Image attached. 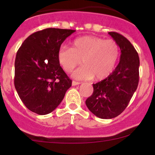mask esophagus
<instances>
[{
  "label": "esophagus",
  "instance_id": "esophagus-1",
  "mask_svg": "<svg viewBox=\"0 0 155 155\" xmlns=\"http://www.w3.org/2000/svg\"><path fill=\"white\" fill-rule=\"evenodd\" d=\"M80 82H78V81H72V85L73 86H76V85H78V84H80Z\"/></svg>",
  "mask_w": 155,
  "mask_h": 155
}]
</instances>
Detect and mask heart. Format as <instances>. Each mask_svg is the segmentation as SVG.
Returning <instances> with one entry per match:
<instances>
[{"mask_svg":"<svg viewBox=\"0 0 155 155\" xmlns=\"http://www.w3.org/2000/svg\"><path fill=\"white\" fill-rule=\"evenodd\" d=\"M120 48L116 41L93 35L75 39L72 47L62 46L58 50V61L65 71L71 72L82 60L84 66L73 74L76 79L96 80L107 78L117 66Z\"/></svg>","mask_w":155,"mask_h":155,"instance_id":"b5f03b06","label":"heart"}]
</instances>
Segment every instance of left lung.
<instances>
[{"label":"left lung","mask_w":155,"mask_h":155,"mask_svg":"<svg viewBox=\"0 0 155 155\" xmlns=\"http://www.w3.org/2000/svg\"><path fill=\"white\" fill-rule=\"evenodd\" d=\"M108 34L120 46V63L107 78L92 84L93 92L85 102L89 110L101 119L120 115L128 105L139 81L140 60L136 49L120 33Z\"/></svg>","instance_id":"8db88e82"}]
</instances>
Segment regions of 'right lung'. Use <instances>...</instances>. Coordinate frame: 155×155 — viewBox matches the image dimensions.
Instances as JSON below:
<instances>
[{"instance_id": "obj_1", "label": "right lung", "mask_w": 155, "mask_h": 155, "mask_svg": "<svg viewBox=\"0 0 155 155\" xmlns=\"http://www.w3.org/2000/svg\"><path fill=\"white\" fill-rule=\"evenodd\" d=\"M74 30L47 28L24 41L16 55L15 86L30 111L39 115L51 113L71 87L58 61L60 46Z\"/></svg>"}]
</instances>
